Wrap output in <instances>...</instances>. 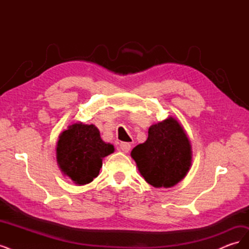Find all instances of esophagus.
Masks as SVG:
<instances>
[{
    "label": "esophagus",
    "mask_w": 249,
    "mask_h": 249,
    "mask_svg": "<svg viewBox=\"0 0 249 249\" xmlns=\"http://www.w3.org/2000/svg\"><path fill=\"white\" fill-rule=\"evenodd\" d=\"M119 147H120V149L123 150L124 153H129V150L131 149V144L129 142H122L119 144Z\"/></svg>",
    "instance_id": "esophagus-1"
}]
</instances>
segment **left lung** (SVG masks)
I'll return each instance as SVG.
<instances>
[{"mask_svg": "<svg viewBox=\"0 0 249 249\" xmlns=\"http://www.w3.org/2000/svg\"><path fill=\"white\" fill-rule=\"evenodd\" d=\"M131 156L141 176L155 188L177 185L186 177L192 161L190 141L173 117L150 125L146 141L134 147Z\"/></svg>", "mask_w": 249, "mask_h": 249, "instance_id": "8db88e82", "label": "left lung"}]
</instances>
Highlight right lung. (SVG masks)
<instances>
[{"label": "right lung", "mask_w": 249, "mask_h": 249, "mask_svg": "<svg viewBox=\"0 0 249 249\" xmlns=\"http://www.w3.org/2000/svg\"><path fill=\"white\" fill-rule=\"evenodd\" d=\"M114 153V146L104 142L94 124L76 123L59 136L56 157L59 168L79 186L99 176L103 159Z\"/></svg>", "instance_id": "obj_1"}]
</instances>
